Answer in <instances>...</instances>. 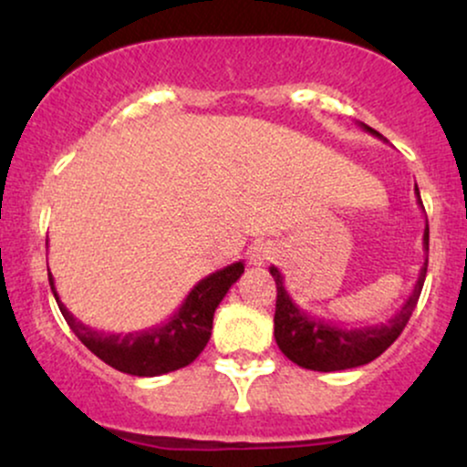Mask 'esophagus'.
Wrapping results in <instances>:
<instances>
[{"instance_id": "34e87169", "label": "esophagus", "mask_w": 467, "mask_h": 467, "mask_svg": "<svg viewBox=\"0 0 467 467\" xmlns=\"http://www.w3.org/2000/svg\"><path fill=\"white\" fill-rule=\"evenodd\" d=\"M270 259H275V248L270 244H259L250 250V264L252 265H264Z\"/></svg>"}]
</instances>
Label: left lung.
<instances>
[{
	"mask_svg": "<svg viewBox=\"0 0 467 467\" xmlns=\"http://www.w3.org/2000/svg\"><path fill=\"white\" fill-rule=\"evenodd\" d=\"M362 130L375 138H379V140H384L371 127L362 125ZM415 195L417 203L423 208L417 184ZM423 250L428 252V222L426 228H423ZM426 270L428 256L423 259L420 276H417L410 296L406 298L400 312L389 323L371 327H340L325 323V320L314 318V316L303 312L294 303V298L289 296L285 285H283V276L278 272V267L272 265L270 275L276 281L275 337L278 349L285 353L294 364H298V367L323 373L345 371V368H356L362 367V364H368L378 356H382L398 340L401 331H404L406 323H409V318L412 316V309H415L417 301H420L423 281H426Z\"/></svg>",
	"mask_w": 467,
	"mask_h": 467,
	"instance_id": "1",
	"label": "left lung"
}]
</instances>
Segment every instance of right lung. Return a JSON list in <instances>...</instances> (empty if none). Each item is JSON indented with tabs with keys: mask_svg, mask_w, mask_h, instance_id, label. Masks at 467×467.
I'll list each match as a JSON object with an SVG mask.
<instances>
[{
	"mask_svg": "<svg viewBox=\"0 0 467 467\" xmlns=\"http://www.w3.org/2000/svg\"><path fill=\"white\" fill-rule=\"evenodd\" d=\"M241 275H244V261L213 272L191 289L182 307L166 323L131 334H109L83 325L61 303L50 270H47V281L69 329L96 358L114 367L116 371L138 375V378H155L189 367L200 356L211 340L215 309Z\"/></svg>",
	"mask_w": 467,
	"mask_h": 467,
	"instance_id": "add662e5",
	"label": "right lung"
}]
</instances>
